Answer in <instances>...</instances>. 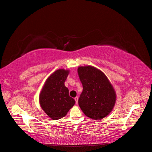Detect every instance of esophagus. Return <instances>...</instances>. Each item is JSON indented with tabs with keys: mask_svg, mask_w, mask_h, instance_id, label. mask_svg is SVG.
Segmentation results:
<instances>
[{
	"mask_svg": "<svg viewBox=\"0 0 152 152\" xmlns=\"http://www.w3.org/2000/svg\"><path fill=\"white\" fill-rule=\"evenodd\" d=\"M74 99H75V103L77 104H78V99H79V98H78L77 96V97H75Z\"/></svg>",
	"mask_w": 152,
	"mask_h": 152,
	"instance_id": "obj_1",
	"label": "esophagus"
}]
</instances>
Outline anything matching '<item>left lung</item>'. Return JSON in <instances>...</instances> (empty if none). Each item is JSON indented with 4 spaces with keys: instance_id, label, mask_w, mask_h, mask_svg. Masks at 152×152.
Wrapping results in <instances>:
<instances>
[{
    "instance_id": "obj_1",
    "label": "left lung",
    "mask_w": 152,
    "mask_h": 152,
    "mask_svg": "<svg viewBox=\"0 0 152 152\" xmlns=\"http://www.w3.org/2000/svg\"><path fill=\"white\" fill-rule=\"evenodd\" d=\"M78 74L83 86L79 107L88 117L101 120L107 117L115 104L116 93L104 73L92 66H79Z\"/></svg>"
}]
</instances>
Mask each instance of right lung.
I'll return each mask as SVG.
<instances>
[{
	"label": "right lung",
	"mask_w": 152,
	"mask_h": 152,
	"mask_svg": "<svg viewBox=\"0 0 152 152\" xmlns=\"http://www.w3.org/2000/svg\"><path fill=\"white\" fill-rule=\"evenodd\" d=\"M69 72L68 70L59 69L53 73L45 81L39 95L41 108L54 121L65 117L75 103L65 86Z\"/></svg>",
	"instance_id": "1"
}]
</instances>
